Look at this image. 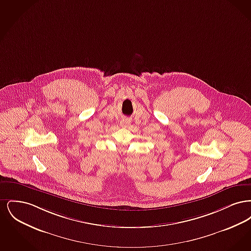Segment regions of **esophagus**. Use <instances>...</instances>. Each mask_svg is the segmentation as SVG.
<instances>
[{
    "mask_svg": "<svg viewBox=\"0 0 251 251\" xmlns=\"http://www.w3.org/2000/svg\"><path fill=\"white\" fill-rule=\"evenodd\" d=\"M130 124H131V121L129 120H127V119L122 120H121V122H120V125H121L122 127H128V126H130Z\"/></svg>",
    "mask_w": 251,
    "mask_h": 251,
    "instance_id": "34e87169",
    "label": "esophagus"
}]
</instances>
